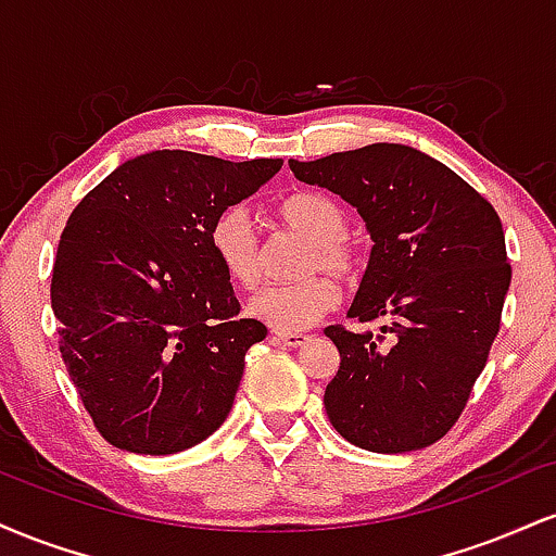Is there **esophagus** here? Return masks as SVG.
Here are the masks:
<instances>
[{"instance_id":"34e87169","label":"esophagus","mask_w":556,"mask_h":556,"mask_svg":"<svg viewBox=\"0 0 556 556\" xmlns=\"http://www.w3.org/2000/svg\"><path fill=\"white\" fill-rule=\"evenodd\" d=\"M274 337H277V340H282L287 348H298V344H303L305 340H308L303 331H282V329H274Z\"/></svg>"}]
</instances>
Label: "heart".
<instances>
[{
    "label": "heart",
    "instance_id": "1",
    "mask_svg": "<svg viewBox=\"0 0 556 556\" xmlns=\"http://www.w3.org/2000/svg\"><path fill=\"white\" fill-rule=\"evenodd\" d=\"M277 219L287 229L311 240L300 258L298 271L305 277L292 282L266 285L248 303L251 316L261 318L274 329L303 331L321 321L340 303V290L331 282L329 271L340 279H353L361 271V258L355 248L344 240L348 235V214L334 198L298 190L277 203ZM208 245L216 264L238 287H256L264 271V253L251 216L242 206H229L214 219L208 229Z\"/></svg>",
    "mask_w": 556,
    "mask_h": 556
}]
</instances>
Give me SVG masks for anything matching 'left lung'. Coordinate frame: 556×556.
I'll return each instance as SVG.
<instances>
[{
  "label": "left lung",
  "mask_w": 556,
  "mask_h": 556,
  "mask_svg": "<svg viewBox=\"0 0 556 556\" xmlns=\"http://www.w3.org/2000/svg\"><path fill=\"white\" fill-rule=\"evenodd\" d=\"M290 169L358 208L374 240L348 316L381 321V331L324 329L340 350L324 392L331 426L350 444L384 455L439 442L465 410L500 334L513 279L500 214L460 175L410 146L290 159Z\"/></svg>",
  "instance_id": "left-lung-1"
}]
</instances>
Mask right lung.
I'll return each instance as SVG.
<instances>
[{"label":"right lung","mask_w":556,"mask_h":556,"mask_svg":"<svg viewBox=\"0 0 556 556\" xmlns=\"http://www.w3.org/2000/svg\"><path fill=\"white\" fill-rule=\"evenodd\" d=\"M279 167L282 159L151 151L119 164L70 214L52 271L60 353L117 450L175 455L225 424L266 327L240 318L208 229Z\"/></svg>","instance_id":"obj_1"}]
</instances>
